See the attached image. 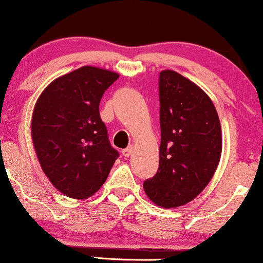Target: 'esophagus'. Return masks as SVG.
<instances>
[{
	"mask_svg": "<svg viewBox=\"0 0 263 263\" xmlns=\"http://www.w3.org/2000/svg\"><path fill=\"white\" fill-rule=\"evenodd\" d=\"M132 151H134V148H132L131 146L129 147H127V148H125L122 151V155H123V157H129L132 155Z\"/></svg>",
	"mask_w": 263,
	"mask_h": 263,
	"instance_id": "1",
	"label": "esophagus"
}]
</instances>
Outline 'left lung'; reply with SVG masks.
Masks as SVG:
<instances>
[{
  "label": "left lung",
  "instance_id": "1",
  "mask_svg": "<svg viewBox=\"0 0 263 263\" xmlns=\"http://www.w3.org/2000/svg\"><path fill=\"white\" fill-rule=\"evenodd\" d=\"M159 167L143 188L155 204L177 208L198 197L215 173L221 126L209 96L177 71L159 74Z\"/></svg>",
  "mask_w": 263,
  "mask_h": 263
}]
</instances>
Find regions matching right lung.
Here are the masks:
<instances>
[{"mask_svg": "<svg viewBox=\"0 0 263 263\" xmlns=\"http://www.w3.org/2000/svg\"><path fill=\"white\" fill-rule=\"evenodd\" d=\"M119 77L106 69L81 66L52 81L35 102L33 146L44 174L66 197L95 194L119 157L99 112L105 90Z\"/></svg>", "mask_w": 263, "mask_h": 263, "instance_id": "1", "label": "right lung"}]
</instances>
